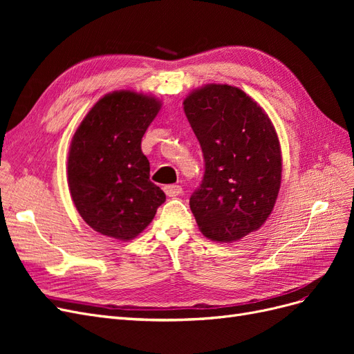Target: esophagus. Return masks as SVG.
Here are the masks:
<instances>
[{"instance_id": "1", "label": "esophagus", "mask_w": 354, "mask_h": 354, "mask_svg": "<svg viewBox=\"0 0 354 354\" xmlns=\"http://www.w3.org/2000/svg\"><path fill=\"white\" fill-rule=\"evenodd\" d=\"M164 192L167 194V196L174 198V196H178L181 192H183V187L178 185H167V186H164Z\"/></svg>"}]
</instances>
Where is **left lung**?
I'll return each mask as SVG.
<instances>
[{
	"label": "left lung",
	"instance_id": "left-lung-1",
	"mask_svg": "<svg viewBox=\"0 0 354 354\" xmlns=\"http://www.w3.org/2000/svg\"><path fill=\"white\" fill-rule=\"evenodd\" d=\"M205 173L190 209L205 238L234 242L259 230L281 189V145L270 118L241 88L207 84L183 102Z\"/></svg>",
	"mask_w": 354,
	"mask_h": 354
}]
</instances>
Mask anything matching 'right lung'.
Listing matches in <instances>:
<instances>
[{"mask_svg":"<svg viewBox=\"0 0 354 354\" xmlns=\"http://www.w3.org/2000/svg\"><path fill=\"white\" fill-rule=\"evenodd\" d=\"M160 109L131 90L103 95L75 131L68 185L80 216L104 236L131 241L155 217L165 194L149 180L142 138Z\"/></svg>","mask_w":354,"mask_h":354,"instance_id":"right-lung-1","label":"right lung"}]
</instances>
